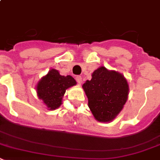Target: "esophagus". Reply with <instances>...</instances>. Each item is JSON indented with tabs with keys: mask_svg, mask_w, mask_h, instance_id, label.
Segmentation results:
<instances>
[{
	"mask_svg": "<svg viewBox=\"0 0 160 160\" xmlns=\"http://www.w3.org/2000/svg\"><path fill=\"white\" fill-rule=\"evenodd\" d=\"M76 81L78 82V84H81V83L82 82V78L81 76H77V77H76Z\"/></svg>",
	"mask_w": 160,
	"mask_h": 160,
	"instance_id": "obj_1",
	"label": "esophagus"
}]
</instances>
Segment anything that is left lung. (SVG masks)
<instances>
[{
	"label": "left lung",
	"instance_id": "obj_1",
	"mask_svg": "<svg viewBox=\"0 0 160 160\" xmlns=\"http://www.w3.org/2000/svg\"><path fill=\"white\" fill-rule=\"evenodd\" d=\"M92 77L82 85L88 106L97 121L110 122L128 100L129 87L127 79L119 72L108 70L103 66L95 70Z\"/></svg>",
	"mask_w": 160,
	"mask_h": 160
}]
</instances>
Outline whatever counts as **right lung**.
Listing matches in <instances>:
<instances>
[{"mask_svg": "<svg viewBox=\"0 0 160 160\" xmlns=\"http://www.w3.org/2000/svg\"><path fill=\"white\" fill-rule=\"evenodd\" d=\"M75 79L70 76H62L56 69H51L42 78L37 85V93L48 109L54 110L60 106L66 90L76 85Z\"/></svg>", "mask_w": 160, "mask_h": 160, "instance_id": "obj_1", "label": "right lung"}]
</instances>
